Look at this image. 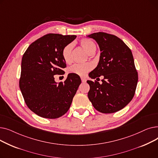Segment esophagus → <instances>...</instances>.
Here are the masks:
<instances>
[{
    "label": "esophagus",
    "mask_w": 158,
    "mask_h": 158,
    "mask_svg": "<svg viewBox=\"0 0 158 158\" xmlns=\"http://www.w3.org/2000/svg\"><path fill=\"white\" fill-rule=\"evenodd\" d=\"M81 81H82V82H86V79L85 78V77H81Z\"/></svg>",
    "instance_id": "1"
}]
</instances>
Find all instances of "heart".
Wrapping results in <instances>:
<instances>
[{"label": "heart", "instance_id": "heart-1", "mask_svg": "<svg viewBox=\"0 0 158 158\" xmlns=\"http://www.w3.org/2000/svg\"><path fill=\"white\" fill-rule=\"evenodd\" d=\"M80 44L88 54H95L96 51V45L93 42L87 38H83L80 41ZM73 47V44H69L64 47L62 50V56L66 63L70 61L71 52ZM92 69V65L89 63L82 64H75L69 68V72L70 73H73L80 76H84L91 70Z\"/></svg>", "mask_w": 158, "mask_h": 158}]
</instances>
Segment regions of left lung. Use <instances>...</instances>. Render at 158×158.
I'll list each match as a JSON object with an SVG mask.
<instances>
[{
    "label": "left lung",
    "instance_id": "1",
    "mask_svg": "<svg viewBox=\"0 0 158 158\" xmlns=\"http://www.w3.org/2000/svg\"><path fill=\"white\" fill-rule=\"evenodd\" d=\"M96 41L101 51L97 67L89 73L91 79L104 76L98 82L87 81L88 98L95 109L103 113L121 110L133 98L138 73L133 56L123 41L114 35L95 32L87 36Z\"/></svg>",
    "mask_w": 158,
    "mask_h": 158
}]
</instances>
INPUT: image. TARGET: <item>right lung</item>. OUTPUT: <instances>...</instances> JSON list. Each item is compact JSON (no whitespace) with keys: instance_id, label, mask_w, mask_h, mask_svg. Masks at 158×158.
Segmentation results:
<instances>
[{"instance_id":"right-lung-1","label":"right lung","mask_w":158,"mask_h":158,"mask_svg":"<svg viewBox=\"0 0 158 158\" xmlns=\"http://www.w3.org/2000/svg\"><path fill=\"white\" fill-rule=\"evenodd\" d=\"M76 37L47 35L32 43L23 55L20 89L27 107L41 117L54 119L64 114L81 83L73 73L60 83L54 77L63 73L66 62L62 50Z\"/></svg>"}]
</instances>
